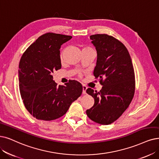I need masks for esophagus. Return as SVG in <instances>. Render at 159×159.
I'll list each match as a JSON object with an SVG mask.
<instances>
[{
	"label": "esophagus",
	"mask_w": 159,
	"mask_h": 159,
	"mask_svg": "<svg viewBox=\"0 0 159 159\" xmlns=\"http://www.w3.org/2000/svg\"><path fill=\"white\" fill-rule=\"evenodd\" d=\"M87 87L85 85H83V94H86V90H87Z\"/></svg>",
	"instance_id": "1"
}]
</instances>
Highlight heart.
I'll return each mask as SVG.
<instances>
[{"label": "heart", "instance_id": "b5f03b06", "mask_svg": "<svg viewBox=\"0 0 159 159\" xmlns=\"http://www.w3.org/2000/svg\"><path fill=\"white\" fill-rule=\"evenodd\" d=\"M61 59H62V55H61Z\"/></svg>", "mask_w": 159, "mask_h": 159}]
</instances>
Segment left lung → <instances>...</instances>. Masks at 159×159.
I'll return each mask as SVG.
<instances>
[{
	"label": "left lung",
	"instance_id": "1",
	"mask_svg": "<svg viewBox=\"0 0 159 159\" xmlns=\"http://www.w3.org/2000/svg\"><path fill=\"white\" fill-rule=\"evenodd\" d=\"M90 39L97 52L93 74L103 87L99 92L86 90L94 100L86 113L94 122L110 125L128 108L134 97V68L127 49L117 39L106 34L91 35Z\"/></svg>",
	"mask_w": 159,
	"mask_h": 159
}]
</instances>
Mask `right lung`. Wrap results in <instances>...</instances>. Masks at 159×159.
I'll list each match as a JSON object with an SVG mask.
<instances>
[{
	"instance_id": "add662e5",
	"label": "right lung",
	"mask_w": 159,
	"mask_h": 159,
	"mask_svg": "<svg viewBox=\"0 0 159 159\" xmlns=\"http://www.w3.org/2000/svg\"><path fill=\"white\" fill-rule=\"evenodd\" d=\"M71 36L46 33L27 49L19 64L20 91L28 111L37 119L52 120L68 111L81 96L80 83L70 80L66 85H57L53 74L61 69L60 48Z\"/></svg>"
}]
</instances>
